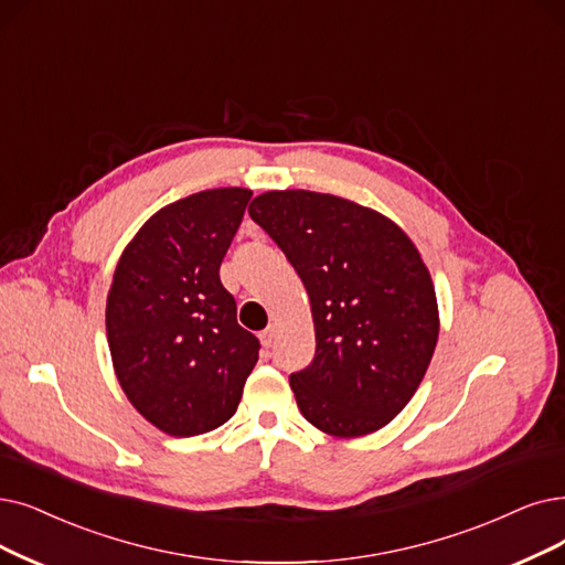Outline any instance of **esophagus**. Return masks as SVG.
I'll return each mask as SVG.
<instances>
[{
  "label": "esophagus",
  "instance_id": "obj_1",
  "mask_svg": "<svg viewBox=\"0 0 565 565\" xmlns=\"http://www.w3.org/2000/svg\"><path fill=\"white\" fill-rule=\"evenodd\" d=\"M259 341H262V345H264V348H270V345H274V341H276V329H274V327H268L266 331H262Z\"/></svg>",
  "mask_w": 565,
  "mask_h": 565
}]
</instances>
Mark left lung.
<instances>
[{
	"label": "left lung",
	"instance_id": "obj_1",
	"mask_svg": "<svg viewBox=\"0 0 565 565\" xmlns=\"http://www.w3.org/2000/svg\"><path fill=\"white\" fill-rule=\"evenodd\" d=\"M250 217L299 274L315 359L289 375L301 415L335 438L387 426L415 396L438 343V301L415 243L350 199L270 190Z\"/></svg>",
	"mask_w": 565,
	"mask_h": 565
}]
</instances>
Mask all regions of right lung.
Masks as SVG:
<instances>
[{
	"label": "right lung",
	"mask_w": 565,
	"mask_h": 565,
	"mask_svg": "<svg viewBox=\"0 0 565 565\" xmlns=\"http://www.w3.org/2000/svg\"><path fill=\"white\" fill-rule=\"evenodd\" d=\"M253 192L217 188L157 211L129 241L106 299L113 369L160 431L190 438L227 422L259 341L236 322L220 264Z\"/></svg>",
	"instance_id": "obj_1"
}]
</instances>
